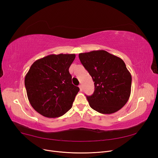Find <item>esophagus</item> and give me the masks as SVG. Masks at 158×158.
I'll list each match as a JSON object with an SVG mask.
<instances>
[{
  "label": "esophagus",
  "instance_id": "obj_1",
  "mask_svg": "<svg viewBox=\"0 0 158 158\" xmlns=\"http://www.w3.org/2000/svg\"><path fill=\"white\" fill-rule=\"evenodd\" d=\"M79 88H80V90L81 91V92H82V91L83 90V86H82V85L80 84V85H79Z\"/></svg>",
  "mask_w": 158,
  "mask_h": 158
}]
</instances>
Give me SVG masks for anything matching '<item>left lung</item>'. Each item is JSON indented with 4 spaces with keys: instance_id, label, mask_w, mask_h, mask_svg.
I'll return each mask as SVG.
<instances>
[{
    "instance_id": "left-lung-1",
    "label": "left lung",
    "mask_w": 158,
    "mask_h": 158,
    "mask_svg": "<svg viewBox=\"0 0 158 158\" xmlns=\"http://www.w3.org/2000/svg\"><path fill=\"white\" fill-rule=\"evenodd\" d=\"M79 59L94 82V94L86 95L89 106L103 114L120 110L131 92L132 76L124 61L104 50L80 53Z\"/></svg>"
}]
</instances>
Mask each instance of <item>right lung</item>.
Wrapping results in <instances>:
<instances>
[{"mask_svg": "<svg viewBox=\"0 0 158 158\" xmlns=\"http://www.w3.org/2000/svg\"><path fill=\"white\" fill-rule=\"evenodd\" d=\"M75 54L49 55L32 64L25 76L28 100L41 115L56 118L73 106L79 88L72 83L69 68Z\"/></svg>", "mask_w": 158, "mask_h": 158, "instance_id": "1", "label": "right lung"}]
</instances>
